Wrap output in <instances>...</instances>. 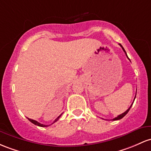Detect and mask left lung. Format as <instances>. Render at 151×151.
Listing matches in <instances>:
<instances>
[{"label": "left lung", "mask_w": 151, "mask_h": 151, "mask_svg": "<svg viewBox=\"0 0 151 151\" xmlns=\"http://www.w3.org/2000/svg\"><path fill=\"white\" fill-rule=\"evenodd\" d=\"M120 46H121V47H122V50H123V51H124V52H125V55H126V56H127V59H129V58H128V57H127V54H126V51H125V49H124V48H123V47H122V45H121V44H120ZM135 97H136V94H135ZM135 98H134V100H135ZM132 104H133V102H132V105H130V107H129V108H128V109H127V110L126 111H125V112H123V113H122V114H121V115H118V116H117V117H115V118H114V119H112V120H120V119H122V117H124V116H125V115H126V114L127 113V112H129V110H130V108H131V107H132Z\"/></svg>", "instance_id": "8db88e82"}]
</instances>
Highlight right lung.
I'll return each instance as SVG.
<instances>
[{
	"label": "right lung",
	"mask_w": 151,
	"mask_h": 151,
	"mask_svg": "<svg viewBox=\"0 0 151 151\" xmlns=\"http://www.w3.org/2000/svg\"><path fill=\"white\" fill-rule=\"evenodd\" d=\"M61 115H62V114H61V115H59V117H58L55 120H54V122H53V123H54V122H57V120H59V118H60ZM28 119H29V120L30 122H32L33 124H34V125H38V126H40V127H47V126H49V125H44V124H41V123H40V122H37V121H36V120H32V119H30V118H28ZM53 123H52V124H53Z\"/></svg>",
	"instance_id": "1"
}]
</instances>
